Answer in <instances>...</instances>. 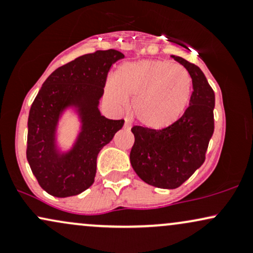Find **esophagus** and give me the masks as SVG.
Here are the masks:
<instances>
[{
  "label": "esophagus",
  "mask_w": 253,
  "mask_h": 253,
  "mask_svg": "<svg viewBox=\"0 0 253 253\" xmlns=\"http://www.w3.org/2000/svg\"><path fill=\"white\" fill-rule=\"evenodd\" d=\"M125 127H127V128L129 127V124H128V121H127V120H126V123H125Z\"/></svg>",
  "instance_id": "esophagus-1"
}]
</instances>
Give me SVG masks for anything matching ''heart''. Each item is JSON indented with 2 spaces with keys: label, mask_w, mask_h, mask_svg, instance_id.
Segmentation results:
<instances>
[{
  "label": "heart",
  "mask_w": 253,
  "mask_h": 253,
  "mask_svg": "<svg viewBox=\"0 0 253 253\" xmlns=\"http://www.w3.org/2000/svg\"><path fill=\"white\" fill-rule=\"evenodd\" d=\"M191 78L178 64L165 60L126 63L106 83V97L117 109L132 101V114L141 126L162 129L178 120L190 98Z\"/></svg>",
  "instance_id": "heart-1"
}]
</instances>
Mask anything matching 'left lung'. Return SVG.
<instances>
[{
	"mask_svg": "<svg viewBox=\"0 0 253 253\" xmlns=\"http://www.w3.org/2000/svg\"><path fill=\"white\" fill-rule=\"evenodd\" d=\"M189 72L193 94L189 107L176 123L163 129L134 126L129 153L133 170L147 184L175 189L203 164L214 132L215 95L201 69L181 57L171 56Z\"/></svg>",
	"mask_w": 253,
	"mask_h": 253,
	"instance_id": "left-lung-1",
	"label": "left lung"
}]
</instances>
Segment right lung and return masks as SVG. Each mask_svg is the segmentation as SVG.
Masks as SVG:
<instances>
[{"instance_id":"1","label":"right lung","mask_w":253,"mask_h":253,"mask_svg":"<svg viewBox=\"0 0 253 253\" xmlns=\"http://www.w3.org/2000/svg\"><path fill=\"white\" fill-rule=\"evenodd\" d=\"M125 56L117 50L84 54L46 78L28 115L27 161L38 183L56 197L78 195L94 183L97 155L124 120H110L98 109L110 66ZM74 110L80 130L70 149L57 144V126Z\"/></svg>"}]
</instances>
